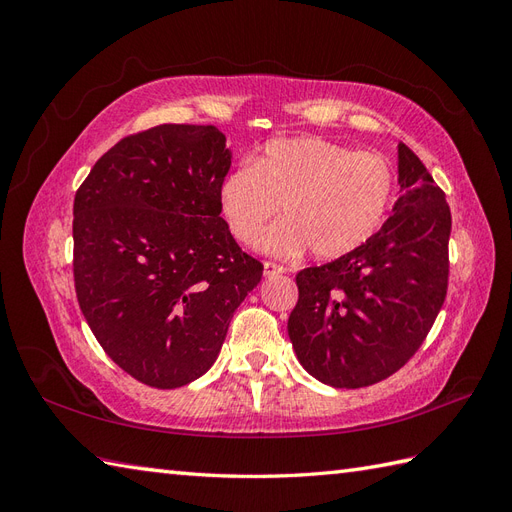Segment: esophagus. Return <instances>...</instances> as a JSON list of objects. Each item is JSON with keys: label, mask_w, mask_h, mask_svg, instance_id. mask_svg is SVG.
Returning a JSON list of instances; mask_svg holds the SVG:
<instances>
[{"label": "esophagus", "mask_w": 512, "mask_h": 512, "mask_svg": "<svg viewBox=\"0 0 512 512\" xmlns=\"http://www.w3.org/2000/svg\"><path fill=\"white\" fill-rule=\"evenodd\" d=\"M282 273H286V267L275 265V262H265V277H275V275H282Z\"/></svg>", "instance_id": "34e87169"}]
</instances>
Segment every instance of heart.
<instances>
[{"mask_svg":"<svg viewBox=\"0 0 512 512\" xmlns=\"http://www.w3.org/2000/svg\"><path fill=\"white\" fill-rule=\"evenodd\" d=\"M395 175L374 151H352L316 136L275 138L252 166L241 164L222 179L218 203L232 237L254 245L282 205L262 250L299 256L307 247L333 260L363 247L380 230L393 203Z\"/></svg>","mask_w":512,"mask_h":512,"instance_id":"heart-1","label":"heart"}]
</instances>
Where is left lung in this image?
<instances>
[{
    "mask_svg": "<svg viewBox=\"0 0 512 512\" xmlns=\"http://www.w3.org/2000/svg\"><path fill=\"white\" fill-rule=\"evenodd\" d=\"M397 173L401 196L376 235L297 275L290 342L307 374L335 389H361L404 367L446 297V196L404 143L397 145Z\"/></svg>",
    "mask_w": 512,
    "mask_h": 512,
    "instance_id": "1",
    "label": "left lung"
}]
</instances>
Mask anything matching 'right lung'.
I'll return each mask as SVG.
<instances>
[{"mask_svg": "<svg viewBox=\"0 0 512 512\" xmlns=\"http://www.w3.org/2000/svg\"><path fill=\"white\" fill-rule=\"evenodd\" d=\"M230 160L215 126L162 123L121 138L74 196L81 312L104 352L156 389L209 371L262 277L220 215Z\"/></svg>", "mask_w": 512, "mask_h": 512, "instance_id": "obj_1", "label": "right lung"}]
</instances>
